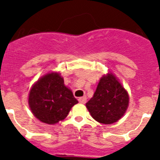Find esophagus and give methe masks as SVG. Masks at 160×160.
I'll return each mask as SVG.
<instances>
[{"label":"esophagus","instance_id":"obj_1","mask_svg":"<svg viewBox=\"0 0 160 160\" xmlns=\"http://www.w3.org/2000/svg\"><path fill=\"white\" fill-rule=\"evenodd\" d=\"M78 100H79V102H80V104H85V103L87 102V97H86V96H83V97L79 98Z\"/></svg>","mask_w":160,"mask_h":160}]
</instances>
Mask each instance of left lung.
Instances as JSON below:
<instances>
[{"mask_svg": "<svg viewBox=\"0 0 160 160\" xmlns=\"http://www.w3.org/2000/svg\"><path fill=\"white\" fill-rule=\"evenodd\" d=\"M128 106V94L117 78L109 73L101 78L93 97L87 108L93 119L104 124H111L120 119Z\"/></svg>", "mask_w": 160, "mask_h": 160, "instance_id": "1", "label": "left lung"}]
</instances>
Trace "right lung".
<instances>
[{
    "label": "right lung",
    "instance_id": "add662e5",
    "mask_svg": "<svg viewBox=\"0 0 160 160\" xmlns=\"http://www.w3.org/2000/svg\"><path fill=\"white\" fill-rule=\"evenodd\" d=\"M28 102L33 115L48 124L63 120L78 103L58 73H47L42 77L32 87Z\"/></svg>",
    "mask_w": 160,
    "mask_h": 160
}]
</instances>
